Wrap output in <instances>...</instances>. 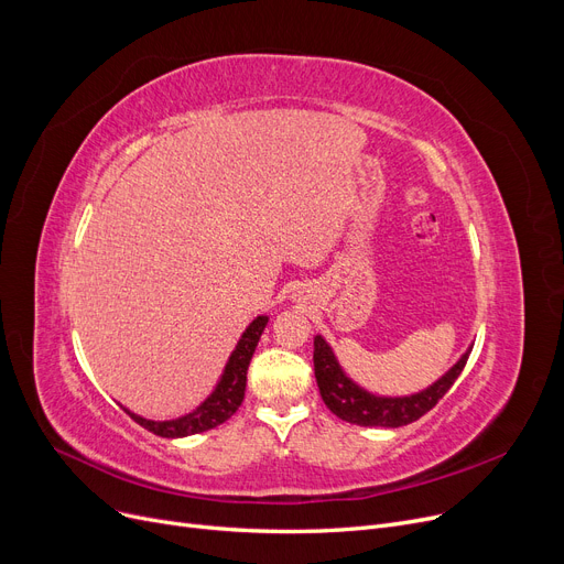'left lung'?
<instances>
[{"instance_id": "8db88e82", "label": "left lung", "mask_w": 564, "mask_h": 564, "mask_svg": "<svg viewBox=\"0 0 564 564\" xmlns=\"http://www.w3.org/2000/svg\"><path fill=\"white\" fill-rule=\"evenodd\" d=\"M473 348L452 365L443 377L429 388L406 394V397H381L360 388L344 373L337 362L330 344L316 335L314 337V377L324 404L341 420L360 424V426H404L420 420L424 413L432 411L445 392L459 379V373L466 367V360Z\"/></svg>"}]
</instances>
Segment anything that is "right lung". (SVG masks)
<instances>
[{
  "mask_svg": "<svg viewBox=\"0 0 564 564\" xmlns=\"http://www.w3.org/2000/svg\"><path fill=\"white\" fill-rule=\"evenodd\" d=\"M265 324H268V316H257L246 328V333L240 335L236 348L231 351V356L223 369V377H220L218 386L213 388V392L202 401L195 411L185 413L181 417H174V420H147L138 413L128 411L126 406H121V409L140 426L149 429L151 434L163 436V438H183V436L202 434V432H208V429H213V426L227 422L238 411V406L243 404L248 367H250L252 354H254Z\"/></svg>",
  "mask_w": 564,
  "mask_h": 564,
  "instance_id": "right-lung-1",
  "label": "right lung"
}]
</instances>
